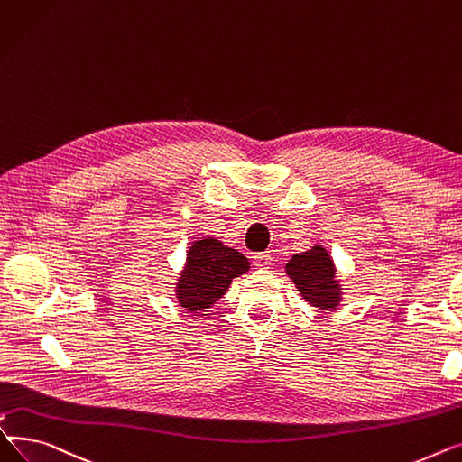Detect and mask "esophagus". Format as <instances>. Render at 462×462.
<instances>
[{
  "label": "esophagus",
  "mask_w": 462,
  "mask_h": 462,
  "mask_svg": "<svg viewBox=\"0 0 462 462\" xmlns=\"http://www.w3.org/2000/svg\"><path fill=\"white\" fill-rule=\"evenodd\" d=\"M254 263H255L257 268H270V264H273V255H270V254H255Z\"/></svg>",
  "instance_id": "obj_1"
}]
</instances>
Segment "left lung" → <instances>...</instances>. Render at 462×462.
Returning <instances> with one entry per match:
<instances>
[{
	"instance_id": "1",
	"label": "left lung",
	"mask_w": 462,
	"mask_h": 462,
	"mask_svg": "<svg viewBox=\"0 0 462 462\" xmlns=\"http://www.w3.org/2000/svg\"><path fill=\"white\" fill-rule=\"evenodd\" d=\"M285 274L310 306L324 311L339 308L343 285L334 259L320 244H313L302 254H294L285 264Z\"/></svg>"
}]
</instances>
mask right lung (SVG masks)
Listing matches in <instances>:
<instances>
[{
    "mask_svg": "<svg viewBox=\"0 0 462 462\" xmlns=\"http://www.w3.org/2000/svg\"><path fill=\"white\" fill-rule=\"evenodd\" d=\"M250 273V261L216 236H201L189 244L184 266L175 282L177 304L199 315L218 304L231 282Z\"/></svg>",
    "mask_w": 462,
    "mask_h": 462,
    "instance_id": "1",
    "label": "right lung"
}]
</instances>
